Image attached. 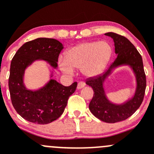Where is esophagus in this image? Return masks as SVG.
I'll return each mask as SVG.
<instances>
[{
	"mask_svg": "<svg viewBox=\"0 0 154 154\" xmlns=\"http://www.w3.org/2000/svg\"><path fill=\"white\" fill-rule=\"evenodd\" d=\"M85 86V83L83 82H79L77 84V89H81Z\"/></svg>",
	"mask_w": 154,
	"mask_h": 154,
	"instance_id": "1",
	"label": "esophagus"
}]
</instances>
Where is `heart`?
<instances>
[{
    "label": "heart",
    "instance_id": "b5f03b06",
    "mask_svg": "<svg viewBox=\"0 0 154 154\" xmlns=\"http://www.w3.org/2000/svg\"><path fill=\"white\" fill-rule=\"evenodd\" d=\"M112 47L106 41L84 42L68 48L59 65L65 74H74V69H81L87 77L101 74L112 56Z\"/></svg>",
    "mask_w": 154,
    "mask_h": 154
}]
</instances>
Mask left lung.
Listing matches in <instances>:
<instances>
[{"instance_id":"1","label":"left lung","mask_w":154,"mask_h":154,"mask_svg":"<svg viewBox=\"0 0 154 154\" xmlns=\"http://www.w3.org/2000/svg\"><path fill=\"white\" fill-rule=\"evenodd\" d=\"M104 35L113 39L117 57L104 73L86 81V84L94 91L88 107L91 112L102 122L116 123L128 119L142 104L146 88V77L142 58L134 45L126 37L115 32H109ZM124 66H127L133 72L136 88L133 96L125 102L117 104L110 101L107 96L105 83L115 69Z\"/></svg>"}]
</instances>
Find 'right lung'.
<instances>
[{
	"instance_id": "add662e5",
	"label": "right lung",
	"mask_w": 154,
	"mask_h": 154,
	"mask_svg": "<svg viewBox=\"0 0 154 154\" xmlns=\"http://www.w3.org/2000/svg\"><path fill=\"white\" fill-rule=\"evenodd\" d=\"M64 46L55 38H38L24 43L15 53L10 65L9 88L13 107L25 120L47 125L61 116L68 97L77 83L64 86L52 79L58 57ZM44 61L49 66L50 80L43 87L29 90L24 83L26 70L34 61Z\"/></svg>"
}]
</instances>
